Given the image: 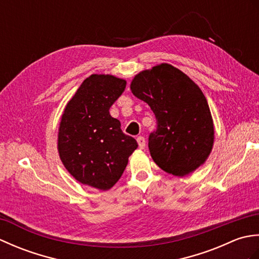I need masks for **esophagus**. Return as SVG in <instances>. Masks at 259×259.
<instances>
[{"label": "esophagus", "mask_w": 259, "mask_h": 259, "mask_svg": "<svg viewBox=\"0 0 259 259\" xmlns=\"http://www.w3.org/2000/svg\"><path fill=\"white\" fill-rule=\"evenodd\" d=\"M137 141H138V145H139V148L140 149H145L146 147V140L142 136H139L138 138H137Z\"/></svg>", "instance_id": "esophagus-1"}]
</instances>
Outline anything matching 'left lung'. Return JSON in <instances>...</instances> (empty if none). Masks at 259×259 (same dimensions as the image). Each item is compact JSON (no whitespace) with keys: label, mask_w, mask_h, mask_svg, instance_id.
Segmentation results:
<instances>
[{"label":"left lung","mask_w":259,"mask_h":259,"mask_svg":"<svg viewBox=\"0 0 259 259\" xmlns=\"http://www.w3.org/2000/svg\"><path fill=\"white\" fill-rule=\"evenodd\" d=\"M130 88L156 117L157 129L149 135L148 147L159 167L183 177L206 161L213 144V123L206 98L194 81L162 63L137 74Z\"/></svg>","instance_id":"8db88e82"}]
</instances>
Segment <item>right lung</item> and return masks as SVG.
I'll return each instance as SVG.
<instances>
[{"label": "right lung", "instance_id": "1", "mask_svg": "<svg viewBox=\"0 0 259 259\" xmlns=\"http://www.w3.org/2000/svg\"><path fill=\"white\" fill-rule=\"evenodd\" d=\"M126 82L113 75L87 78L62 114L58 149L64 167L81 184L108 190L122 176L138 144L109 110Z\"/></svg>", "mask_w": 259, "mask_h": 259}]
</instances>
